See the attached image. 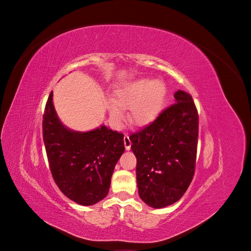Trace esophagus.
Wrapping results in <instances>:
<instances>
[{"instance_id":"esophagus-1","label":"esophagus","mask_w":251,"mask_h":251,"mask_svg":"<svg viewBox=\"0 0 251 251\" xmlns=\"http://www.w3.org/2000/svg\"><path fill=\"white\" fill-rule=\"evenodd\" d=\"M124 142H125V147H126V151H128L131 149V146H132V142H131V140H130V137H128V135H125V137H124Z\"/></svg>"}]
</instances>
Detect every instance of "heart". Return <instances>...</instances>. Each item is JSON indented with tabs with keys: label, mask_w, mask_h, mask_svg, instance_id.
Instances as JSON below:
<instances>
[{
	"label": "heart",
	"mask_w": 251,
	"mask_h": 251,
	"mask_svg": "<svg viewBox=\"0 0 251 251\" xmlns=\"http://www.w3.org/2000/svg\"><path fill=\"white\" fill-rule=\"evenodd\" d=\"M166 89L160 80L141 78L120 87L114 94V101H108L111 119L115 124L124 120V111L130 108L128 118L135 126H146L153 121L160 112Z\"/></svg>",
	"instance_id": "1"
}]
</instances>
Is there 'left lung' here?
Returning <instances> with one entry per match:
<instances>
[{
	"label": "left lung",
	"instance_id": "obj_1",
	"mask_svg": "<svg viewBox=\"0 0 251 251\" xmlns=\"http://www.w3.org/2000/svg\"><path fill=\"white\" fill-rule=\"evenodd\" d=\"M175 103L153 123L130 136L137 159L138 194L149 206L162 208L184 195L195 174L199 115L193 97L178 90Z\"/></svg>",
	"mask_w": 251,
	"mask_h": 251
}]
</instances>
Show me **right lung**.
Returning <instances> with one entry per match:
<instances>
[{
  "instance_id": "obj_1",
  "label": "right lung",
  "mask_w": 251,
  "mask_h": 251,
  "mask_svg": "<svg viewBox=\"0 0 251 251\" xmlns=\"http://www.w3.org/2000/svg\"><path fill=\"white\" fill-rule=\"evenodd\" d=\"M43 138L52 177L66 197L87 206L107 197L114 169L125 151L124 134L105 126L89 132L66 127L51 92L43 116Z\"/></svg>"
}]
</instances>
